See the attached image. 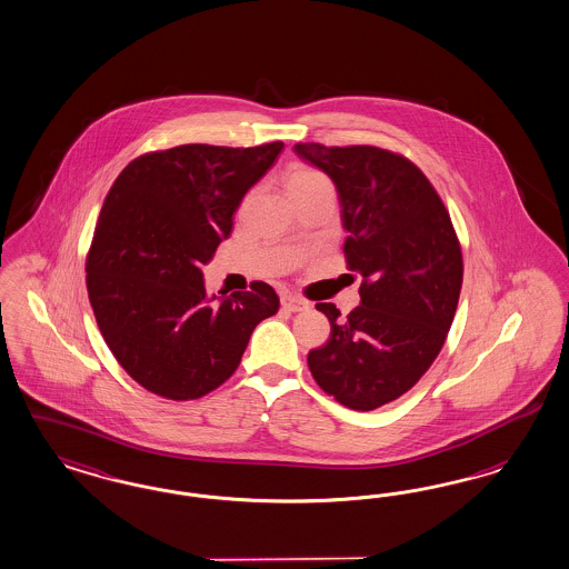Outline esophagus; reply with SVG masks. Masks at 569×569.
<instances>
[{"label":"esophagus","mask_w":569,"mask_h":569,"mask_svg":"<svg viewBox=\"0 0 569 569\" xmlns=\"http://www.w3.org/2000/svg\"><path fill=\"white\" fill-rule=\"evenodd\" d=\"M281 307L290 313H300V311H307L309 309V302L305 298L295 295L281 296Z\"/></svg>","instance_id":"obj_1"}]
</instances>
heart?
Wrapping results in <instances>:
<instances>
[{"label":"heart","instance_id":"b5f03b06","mask_svg":"<svg viewBox=\"0 0 569 569\" xmlns=\"http://www.w3.org/2000/svg\"><path fill=\"white\" fill-rule=\"evenodd\" d=\"M317 184H330V182L321 172L311 170V168H295L288 174V191H300V189H309Z\"/></svg>","mask_w":569,"mask_h":569}]
</instances>
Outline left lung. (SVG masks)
I'll return each mask as SVG.
<instances>
[{
	"instance_id": "obj_1",
	"label": "left lung",
	"mask_w": 569,
	"mask_h": 569,
	"mask_svg": "<svg viewBox=\"0 0 569 569\" xmlns=\"http://www.w3.org/2000/svg\"><path fill=\"white\" fill-rule=\"evenodd\" d=\"M295 153L332 178L361 302H332L330 340L309 353L315 382L351 410L370 412L410 391L450 332L462 252L443 201L410 159L378 147L298 142Z\"/></svg>"
}]
</instances>
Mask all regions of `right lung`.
Here are the masks:
<instances>
[{"mask_svg":"<svg viewBox=\"0 0 569 569\" xmlns=\"http://www.w3.org/2000/svg\"><path fill=\"white\" fill-rule=\"evenodd\" d=\"M281 149L180 144L138 157L113 182L86 283L107 347L147 391L174 401L214 391L236 372L256 326L277 313L269 283L218 298L201 267Z\"/></svg>","mask_w":569,"mask_h":569,"instance_id":"1","label":"right lung"}]
</instances>
